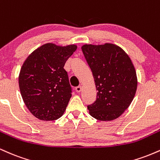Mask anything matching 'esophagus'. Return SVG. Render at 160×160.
Listing matches in <instances>:
<instances>
[{"label":"esophagus","instance_id":"esophagus-1","mask_svg":"<svg viewBox=\"0 0 160 160\" xmlns=\"http://www.w3.org/2000/svg\"><path fill=\"white\" fill-rule=\"evenodd\" d=\"M75 89H76V91L78 92H80V91H81V89H82V86H77L76 88H75Z\"/></svg>","mask_w":160,"mask_h":160}]
</instances>
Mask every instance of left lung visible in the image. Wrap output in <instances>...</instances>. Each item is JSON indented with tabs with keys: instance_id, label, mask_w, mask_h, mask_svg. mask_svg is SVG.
<instances>
[{
	"instance_id": "8db88e82",
	"label": "left lung",
	"mask_w": 160,
	"mask_h": 160,
	"mask_svg": "<svg viewBox=\"0 0 160 160\" xmlns=\"http://www.w3.org/2000/svg\"><path fill=\"white\" fill-rule=\"evenodd\" d=\"M82 53L91 68L97 92L94 103L87 106L96 120L117 119L132 102L138 80L132 62L122 49L112 43L86 44Z\"/></svg>"
}]
</instances>
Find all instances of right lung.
<instances>
[{
  "mask_svg": "<svg viewBox=\"0 0 160 160\" xmlns=\"http://www.w3.org/2000/svg\"><path fill=\"white\" fill-rule=\"evenodd\" d=\"M76 45L46 43L29 55L20 70L19 85L28 109L41 120H56L63 115L72 88L64 66Z\"/></svg>",
  "mask_w": 160,
  "mask_h": 160,
  "instance_id": "right-lung-1",
  "label": "right lung"
}]
</instances>
